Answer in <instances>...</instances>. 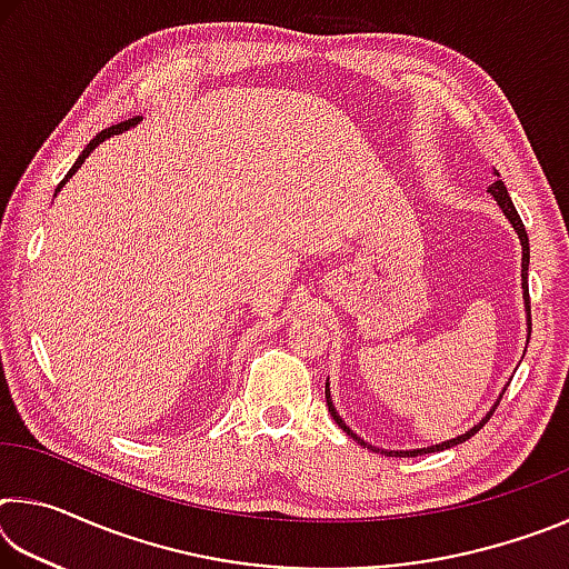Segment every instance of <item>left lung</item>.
Masks as SVG:
<instances>
[{
  "instance_id": "1",
  "label": "left lung",
  "mask_w": 569,
  "mask_h": 569,
  "mask_svg": "<svg viewBox=\"0 0 569 569\" xmlns=\"http://www.w3.org/2000/svg\"><path fill=\"white\" fill-rule=\"evenodd\" d=\"M495 176H497V180L492 182V186H489V192H492V198L497 200V206L502 208V213L507 216L509 223H512L515 233H517V238H519V246H522V298H525V311H527V333H532V319H529V288H527V271H529V238H527V230H525L522 218H519L517 208H515V203H512V198H509V192H507V188H505V182L499 180V172H497V170H495ZM502 393H505V389H502ZM502 393H499V399H502ZM499 399L495 401V407L489 409V411L485 413V417H481V419H479V421L475 423V427H471L469 431H465V435H459V437H455V439H447V441H441V445H431V447H421V449H377V447H371L369 441H363L359 435H356L353 429L346 427V421L339 417V411H336V407H333V401H331V389H329V381H326V403H329V411H331L333 421L339 423V427H341V429L346 431V435H349L351 439L359 441L361 447L371 449V451H381L383 457H419V455H431V451H441V449L457 447V445H461V441H467L469 437H475L477 431H479L481 427H485L487 419L492 417V411L497 409Z\"/></svg>"
}]
</instances>
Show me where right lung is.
Listing matches in <instances>:
<instances>
[{
    "label": "right lung",
    "mask_w": 569,
    "mask_h": 569,
    "mask_svg": "<svg viewBox=\"0 0 569 569\" xmlns=\"http://www.w3.org/2000/svg\"><path fill=\"white\" fill-rule=\"evenodd\" d=\"M140 120H142V118H132V120H124V122H120V124H112V128H108V130H102L100 134H94V138L90 140V146L82 150V156L74 160V166L70 168V172H67V176H64V180L60 182V186H57V190H54V196H57V192H60V190L64 188V182H67V180H70V178L74 176V172H77V170H80V168H82V162L90 158V152H92L94 148H98V146H100V142H104V140H108V138H112V134H120V132H124V130H130V128H134V124H138Z\"/></svg>",
    "instance_id": "1"
}]
</instances>
